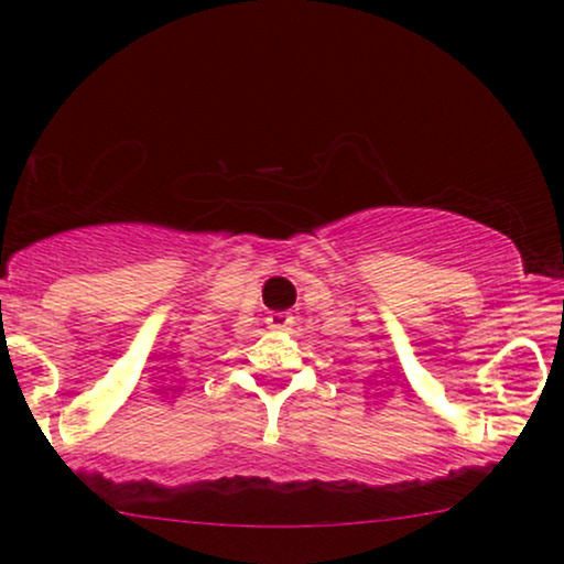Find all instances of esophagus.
Returning a JSON list of instances; mask_svg holds the SVG:
<instances>
[{
  "label": "esophagus",
  "instance_id": "obj_1",
  "mask_svg": "<svg viewBox=\"0 0 564 564\" xmlns=\"http://www.w3.org/2000/svg\"><path fill=\"white\" fill-rule=\"evenodd\" d=\"M291 319H294V317H291L289 312H275V315L268 317V327H270V330H289Z\"/></svg>",
  "mask_w": 564,
  "mask_h": 564
}]
</instances>
